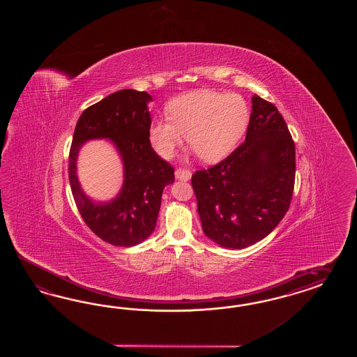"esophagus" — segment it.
I'll list each match as a JSON object with an SVG mask.
<instances>
[{"label":"esophagus","mask_w":357,"mask_h":357,"mask_svg":"<svg viewBox=\"0 0 357 357\" xmlns=\"http://www.w3.org/2000/svg\"><path fill=\"white\" fill-rule=\"evenodd\" d=\"M191 175H192V173L188 169H176L175 170V178L179 179V181H184V182L190 181Z\"/></svg>","instance_id":"esophagus-1"}]
</instances>
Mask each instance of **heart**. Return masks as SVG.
<instances>
[{"instance_id":"b5f03b06","label":"heart","mask_w":357,"mask_h":357,"mask_svg":"<svg viewBox=\"0 0 357 357\" xmlns=\"http://www.w3.org/2000/svg\"><path fill=\"white\" fill-rule=\"evenodd\" d=\"M169 119L155 120L149 128L153 149L172 158L188 145L206 162H218L238 145L248 130V102L234 93L199 90L174 98L167 106Z\"/></svg>"}]
</instances>
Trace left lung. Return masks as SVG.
Wrapping results in <instances>:
<instances>
[{
    "label": "left lung",
    "instance_id": "left-lung-1",
    "mask_svg": "<svg viewBox=\"0 0 357 357\" xmlns=\"http://www.w3.org/2000/svg\"><path fill=\"white\" fill-rule=\"evenodd\" d=\"M294 175L296 149L285 120L276 106L254 96L246 140L192 175L204 234L229 249L267 237L289 209Z\"/></svg>",
    "mask_w": 357,
    "mask_h": 357
}]
</instances>
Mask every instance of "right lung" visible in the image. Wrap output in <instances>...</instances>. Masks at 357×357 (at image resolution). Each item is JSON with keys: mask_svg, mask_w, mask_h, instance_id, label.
<instances>
[{"mask_svg": "<svg viewBox=\"0 0 357 357\" xmlns=\"http://www.w3.org/2000/svg\"><path fill=\"white\" fill-rule=\"evenodd\" d=\"M151 97L124 89L87 107L77 121L69 151V182L79 215L90 230L120 248L136 246L155 229L163 188L174 182V167L153 151L149 140ZM107 138L120 151L125 182L119 196L96 204L82 191L76 178V155L89 139Z\"/></svg>", "mask_w": 357, "mask_h": 357, "instance_id": "add662e5", "label": "right lung"}]
</instances>
